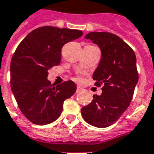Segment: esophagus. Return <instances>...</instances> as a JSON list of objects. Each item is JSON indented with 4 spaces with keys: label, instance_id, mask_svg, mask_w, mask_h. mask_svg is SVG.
Here are the masks:
<instances>
[{
    "label": "esophagus",
    "instance_id": "1",
    "mask_svg": "<svg viewBox=\"0 0 154 154\" xmlns=\"http://www.w3.org/2000/svg\"><path fill=\"white\" fill-rule=\"evenodd\" d=\"M81 91H82V87H77V91H76V92H77V93H79Z\"/></svg>",
    "mask_w": 154,
    "mask_h": 154
}]
</instances>
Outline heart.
I'll return each instance as SVG.
<instances>
[{
  "instance_id": "obj_1",
  "label": "heart",
  "mask_w": 154,
  "mask_h": 154,
  "mask_svg": "<svg viewBox=\"0 0 154 154\" xmlns=\"http://www.w3.org/2000/svg\"><path fill=\"white\" fill-rule=\"evenodd\" d=\"M77 81H82V77H81V76H78L77 78Z\"/></svg>"
}]
</instances>
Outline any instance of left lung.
<instances>
[{"label":"left lung","mask_w":154,"mask_h":154,"mask_svg":"<svg viewBox=\"0 0 154 154\" xmlns=\"http://www.w3.org/2000/svg\"><path fill=\"white\" fill-rule=\"evenodd\" d=\"M101 50V60L93 74L94 86L102 94L81 109L82 118L91 126L104 128L119 119L132 100L139 74L135 52L115 34L92 32L85 36Z\"/></svg>","instance_id":"1"}]
</instances>
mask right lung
<instances>
[{
    "label": "right lung",
    "instance_id": "1",
    "mask_svg": "<svg viewBox=\"0 0 154 154\" xmlns=\"http://www.w3.org/2000/svg\"><path fill=\"white\" fill-rule=\"evenodd\" d=\"M83 35L80 30L45 26L32 31L19 43L10 63V86L20 111L36 125L56 120L63 104L77 90L72 81H48V70L59 65L61 49Z\"/></svg>",
    "mask_w": 154,
    "mask_h": 154
}]
</instances>
